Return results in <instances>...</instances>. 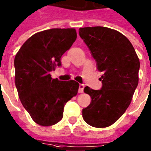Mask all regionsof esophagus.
I'll return each mask as SVG.
<instances>
[{"instance_id": "esophagus-1", "label": "esophagus", "mask_w": 151, "mask_h": 151, "mask_svg": "<svg viewBox=\"0 0 151 151\" xmlns=\"http://www.w3.org/2000/svg\"><path fill=\"white\" fill-rule=\"evenodd\" d=\"M85 87L84 84H79V93H81L83 92V89Z\"/></svg>"}]
</instances>
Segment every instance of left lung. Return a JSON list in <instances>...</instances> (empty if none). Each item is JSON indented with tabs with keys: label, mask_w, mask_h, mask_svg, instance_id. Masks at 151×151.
<instances>
[{
	"label": "left lung",
	"mask_w": 151,
	"mask_h": 151,
	"mask_svg": "<svg viewBox=\"0 0 151 151\" xmlns=\"http://www.w3.org/2000/svg\"><path fill=\"white\" fill-rule=\"evenodd\" d=\"M79 32L103 73L101 90L84 88L92 100L83 109V118L93 127H108L131 103L139 83V60L132 43L117 30L94 26L80 28Z\"/></svg>",
	"instance_id": "1"
}]
</instances>
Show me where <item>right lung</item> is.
Listing matches in <instances>:
<instances>
[{"instance_id": "add662e5", "label": "right lung", "mask_w": 151, "mask_h": 151, "mask_svg": "<svg viewBox=\"0 0 151 151\" xmlns=\"http://www.w3.org/2000/svg\"><path fill=\"white\" fill-rule=\"evenodd\" d=\"M77 37L75 29H50L37 32L14 58V83L21 103L32 120L50 126L63 117L64 107L78 93L75 80L59 81L50 74L61 66V58Z\"/></svg>"}]
</instances>
